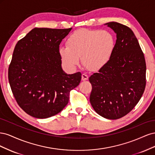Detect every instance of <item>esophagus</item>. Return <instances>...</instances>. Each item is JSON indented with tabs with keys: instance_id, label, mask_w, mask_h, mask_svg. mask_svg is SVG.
<instances>
[{
	"instance_id": "esophagus-1",
	"label": "esophagus",
	"mask_w": 155,
	"mask_h": 155,
	"mask_svg": "<svg viewBox=\"0 0 155 155\" xmlns=\"http://www.w3.org/2000/svg\"><path fill=\"white\" fill-rule=\"evenodd\" d=\"M88 79V76H87V74H83L82 76H81V79L83 81H86Z\"/></svg>"
}]
</instances>
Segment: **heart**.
I'll list each match as a JSON object with an SVG mask.
<instances>
[{"instance_id": "obj_1", "label": "heart", "mask_w": 155, "mask_h": 155, "mask_svg": "<svg viewBox=\"0 0 155 155\" xmlns=\"http://www.w3.org/2000/svg\"><path fill=\"white\" fill-rule=\"evenodd\" d=\"M65 47L59 48V54L68 67L74 69L81 57L83 64L97 71L109 62L115 47L114 37L107 30L80 29L69 36Z\"/></svg>"}]
</instances>
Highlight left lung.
Here are the masks:
<instances>
[{
	"instance_id": "1",
	"label": "left lung",
	"mask_w": 155,
	"mask_h": 155,
	"mask_svg": "<svg viewBox=\"0 0 155 155\" xmlns=\"http://www.w3.org/2000/svg\"><path fill=\"white\" fill-rule=\"evenodd\" d=\"M105 25L116 34L115 47L109 62L89 78L92 87L90 102L98 114L116 120L132 110L142 97L146 64L131 29L116 22Z\"/></svg>"
}]
</instances>
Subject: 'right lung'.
I'll list each match as a JSON object with an SVG mask.
<instances>
[{"label": "right lung", "instance_id": "add662e5", "mask_svg": "<svg viewBox=\"0 0 155 155\" xmlns=\"http://www.w3.org/2000/svg\"><path fill=\"white\" fill-rule=\"evenodd\" d=\"M35 28L18 41L8 69V79L18 105L34 118H48L68 104L70 91L81 74L65 73L59 45L71 31Z\"/></svg>", "mask_w": 155, "mask_h": 155}]
</instances>
